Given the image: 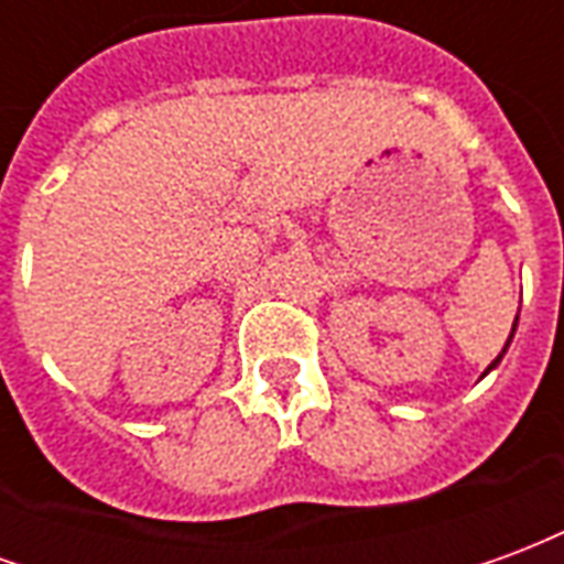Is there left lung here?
Returning a JSON list of instances; mask_svg holds the SVG:
<instances>
[{"label": "left lung", "instance_id": "1", "mask_svg": "<svg viewBox=\"0 0 564 564\" xmlns=\"http://www.w3.org/2000/svg\"><path fill=\"white\" fill-rule=\"evenodd\" d=\"M517 319H520V314H517ZM517 319H513V329H517ZM513 329H510V338H513ZM510 338H508V344H510ZM508 344H505V350H501V354H498L496 359H492V362H489V368H486V371H492V368H496L498 362H501V356L508 354ZM486 371H484V375H486Z\"/></svg>", "mask_w": 564, "mask_h": 564}]
</instances>
